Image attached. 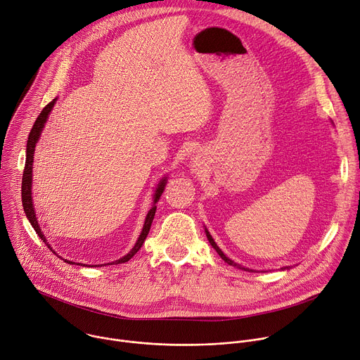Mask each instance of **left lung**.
Wrapping results in <instances>:
<instances>
[{
  "label": "left lung",
  "instance_id": "8db88e82",
  "mask_svg": "<svg viewBox=\"0 0 360 360\" xmlns=\"http://www.w3.org/2000/svg\"><path fill=\"white\" fill-rule=\"evenodd\" d=\"M205 236H207V238H208V241H210V244L212 245V248L215 250V251H217L219 252V255L229 264V265H233V266H236V268H240V269H244V271H250V272H252V269H250V268H245V266H243V265H240V264H237V262H234V261H231L229 257H226L224 255V252L219 248V245L217 244H215V241L212 240V237L210 236V233L207 231V229H205ZM285 268H288V266H285Z\"/></svg>",
  "mask_w": 360,
  "mask_h": 360
}]
</instances>
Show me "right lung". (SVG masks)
I'll return each mask as SVG.
<instances>
[{"label":"right lung","mask_w":360,"mask_h":360,"mask_svg":"<svg viewBox=\"0 0 360 360\" xmlns=\"http://www.w3.org/2000/svg\"><path fill=\"white\" fill-rule=\"evenodd\" d=\"M55 102H56V99H53L52 102H49V103L42 109V112L38 115V117H37V120H35V123H34V126H32V129H31V131H30L28 141H27V159H25V167H24V174H22V187H21V188H22V190H21V191H22V193H21V195H22V207H24V211H25V214H27V219L30 220V223H31V226L34 227V230L37 231V234L41 237V240L48 245V248H49L51 251H52V248H51V245L46 243L45 236L41 233V227L38 226V220H37V215H35V211H34V204H32V191H31V187H32V163H34L35 146H37V143H38V140H39V134H41V131H42V129H44V126H45V122H46V119H48V116H49V113H51V110H52ZM166 183H167V177H163L162 181L158 184V188H156V193H155V197H153V198H155V200H153V207L150 208V211H149L148 215H146V221H145V224H143V230H141V233H140V236H139V238H137L134 247L130 250L129 254H126V255L122 257L120 259H116V261L110 262L109 265L127 262V261L140 250V247L143 245V243H145V240H146V237H148V234H149V231H150L153 219H155V212H156V208H158V207H156V202L159 201V198H160V195H162V193H163V190H165V187H166ZM53 254H55V252H53ZM65 262H66V264H75V262L68 261V259H65ZM78 265H81V264H78ZM105 265H106V264H105Z\"/></svg>","instance_id":"add662e5"}]
</instances>
